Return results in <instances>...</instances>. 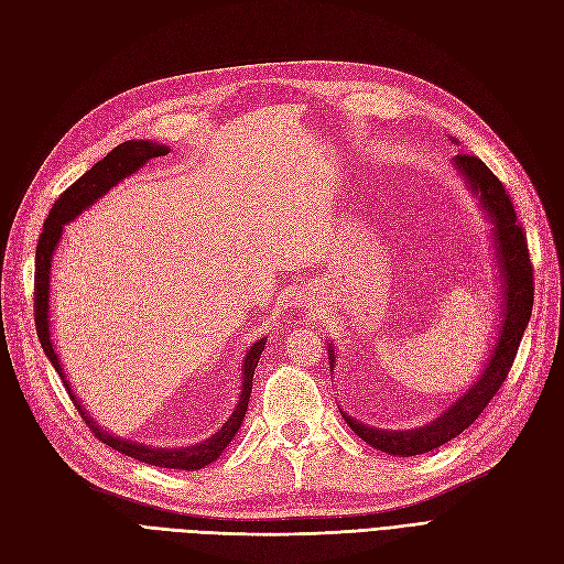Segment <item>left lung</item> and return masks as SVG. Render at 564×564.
<instances>
[{
  "instance_id": "obj_1",
  "label": "left lung",
  "mask_w": 564,
  "mask_h": 564,
  "mask_svg": "<svg viewBox=\"0 0 564 564\" xmlns=\"http://www.w3.org/2000/svg\"><path fill=\"white\" fill-rule=\"evenodd\" d=\"M453 163L457 165V172L462 177L467 180L471 193L478 198L485 215L490 217L495 226L492 236H495L497 263H499V275H501V326L482 373L476 378V382L467 392H464L457 401H453L430 424L417 426V430H405V432H399V430L387 432V430L366 426L355 417H349L345 411H340L345 422L349 424V430H352L359 438H364L368 445H373L376 451H382L387 455L413 457V455L430 453L438 448V445L459 436L469 424H474L482 413V408L488 405L492 397L499 392L501 382L507 380L513 359L518 355V345L522 340V334H525L530 315H532L534 273H532V261H530V249H528V236L518 224L509 193L503 191V184L480 159L469 156V153H457ZM328 359H332V368H334L336 352L332 345H328Z\"/></svg>"
}]
</instances>
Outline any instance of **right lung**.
Returning a JSON list of instances; mask_svg holds the SVG:
<instances>
[{
    "mask_svg": "<svg viewBox=\"0 0 564 564\" xmlns=\"http://www.w3.org/2000/svg\"><path fill=\"white\" fill-rule=\"evenodd\" d=\"M170 149L165 144H156V142H123L116 149H111L102 161H97L84 177L76 180L61 198L55 200V205L48 212V219L44 221V230L39 236L36 242V257H34V324H36V336L39 343H42L44 352L48 357V361L53 364V368L61 376L65 390L74 403V408H79L82 417L86 420L88 430L100 438L102 443H107L109 448L119 451L128 457L140 459L144 464H151V467H163V469H182V471H198L207 464L215 462L226 445L232 441V436L238 434L240 424L247 415V403L251 397V378H254V368L261 359V352L265 347L268 338L257 340L247 349V355L242 359V392L238 399L236 411L230 413V417L221 424V430L217 434H212L209 438H205L203 443L188 445V448H153V445H144V443H134V441H126L121 436H113L102 426H97L93 422V417L86 413V408L82 405V401L76 399V394L72 392V384L63 371V364L57 361L55 347L51 340V315H48V296H51V261L57 245H61L63 238V228L65 224L74 221L76 217L82 215L86 207H90L93 203H97V198H102L109 188H113L119 182H123L130 174L138 172L142 165H147L151 159L159 156H167Z\"/></svg>",
    "mask_w": 564,
    "mask_h": 564,
    "instance_id": "obj_1",
    "label": "right lung"
}]
</instances>
